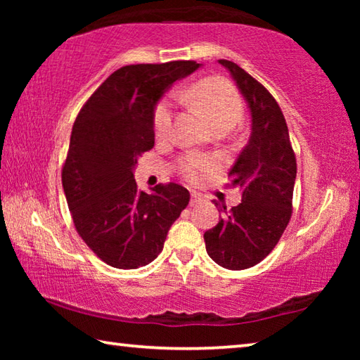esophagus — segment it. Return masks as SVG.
<instances>
[{
  "mask_svg": "<svg viewBox=\"0 0 360 360\" xmlns=\"http://www.w3.org/2000/svg\"><path fill=\"white\" fill-rule=\"evenodd\" d=\"M202 202H203V195H200V193H197V192H192V193H191V205H192V206L202 203Z\"/></svg>",
  "mask_w": 360,
  "mask_h": 360,
  "instance_id": "34e87169",
  "label": "esophagus"
}]
</instances>
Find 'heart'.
<instances>
[{
    "label": "heart",
    "instance_id": "1",
    "mask_svg": "<svg viewBox=\"0 0 360 360\" xmlns=\"http://www.w3.org/2000/svg\"><path fill=\"white\" fill-rule=\"evenodd\" d=\"M191 100L198 106L212 129L233 127L243 115V101L240 94L229 81L221 77H208L192 85L188 90ZM173 122V100L163 98L154 111V133L158 139L169 135ZM181 173L188 181H200L205 174L217 168V162L208 157L188 154L179 163Z\"/></svg>",
    "mask_w": 360,
    "mask_h": 360
}]
</instances>
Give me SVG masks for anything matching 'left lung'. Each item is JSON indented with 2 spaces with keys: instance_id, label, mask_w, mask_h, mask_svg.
<instances>
[{
  "instance_id": "left-lung-1",
  "label": "left lung",
  "mask_w": 360,
  "mask_h": 360,
  "mask_svg": "<svg viewBox=\"0 0 360 360\" xmlns=\"http://www.w3.org/2000/svg\"><path fill=\"white\" fill-rule=\"evenodd\" d=\"M230 71L251 112V136L229 176L241 188V203L222 212L205 231L206 252L227 270H245L264 260L278 245L292 216L297 176L289 130L276 100L238 65L219 60Z\"/></svg>"
}]
</instances>
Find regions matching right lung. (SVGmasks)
<instances>
[{
    "mask_svg": "<svg viewBox=\"0 0 360 360\" xmlns=\"http://www.w3.org/2000/svg\"><path fill=\"white\" fill-rule=\"evenodd\" d=\"M202 63L129 65L114 71L77 114L62 169L77 233L108 265L150 264L191 193L174 182L138 191L139 155L154 148V111L163 94Z\"/></svg>",
    "mask_w": 360,
    "mask_h": 360,
    "instance_id": "1",
    "label": "right lung"
}]
</instances>
